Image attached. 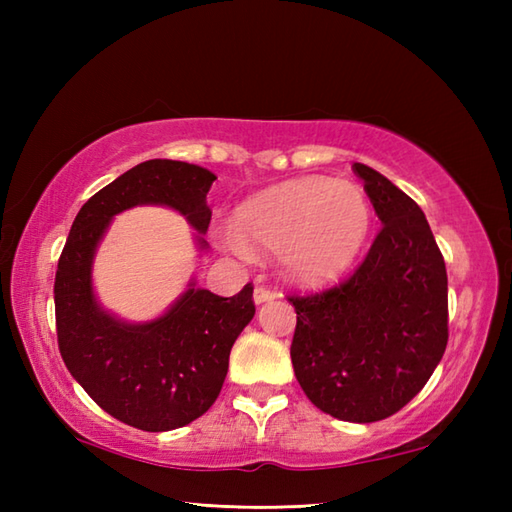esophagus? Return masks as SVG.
<instances>
[{
    "label": "esophagus",
    "instance_id": "34e87169",
    "mask_svg": "<svg viewBox=\"0 0 512 512\" xmlns=\"http://www.w3.org/2000/svg\"><path fill=\"white\" fill-rule=\"evenodd\" d=\"M253 299L255 303H264V301H270L275 299V292L266 288V286H255V292H253Z\"/></svg>",
    "mask_w": 512,
    "mask_h": 512
}]
</instances>
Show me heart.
<instances>
[{"instance_id": "1", "label": "heart", "mask_w": 512, "mask_h": 512, "mask_svg": "<svg viewBox=\"0 0 512 512\" xmlns=\"http://www.w3.org/2000/svg\"><path fill=\"white\" fill-rule=\"evenodd\" d=\"M372 206L354 182L299 178L270 187L242 204L237 233L246 246L281 253L286 273L306 284L339 277L361 253Z\"/></svg>"}]
</instances>
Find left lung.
I'll use <instances>...</instances> for the list:
<instances>
[{"mask_svg":"<svg viewBox=\"0 0 512 512\" xmlns=\"http://www.w3.org/2000/svg\"><path fill=\"white\" fill-rule=\"evenodd\" d=\"M352 169L383 226L341 284L290 292L297 310L290 358L314 407L376 422L427 385L447 350V266L420 206L367 165Z\"/></svg>","mask_w":512,"mask_h":512,"instance_id":"obj_1","label":"left lung"}]
</instances>
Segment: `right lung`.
Returning a JSON list of instances; mask_svg holds the SVG:
<instances>
[{"instance_id": "add662e5", "label": "right lung", "mask_w": 512, "mask_h": 512, "mask_svg": "<svg viewBox=\"0 0 512 512\" xmlns=\"http://www.w3.org/2000/svg\"><path fill=\"white\" fill-rule=\"evenodd\" d=\"M215 176L180 160H147L81 206L54 277V317L65 367L110 416L143 431H171L200 418L220 396L235 339L255 314L253 286L233 297L191 286L165 317L127 325L92 295L96 244L116 213L165 204L206 233ZM204 244V242H202Z\"/></svg>"}]
</instances>
